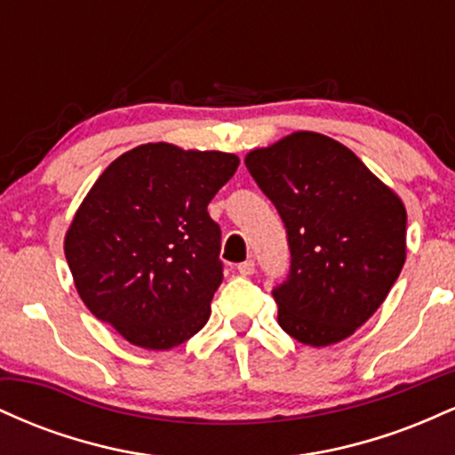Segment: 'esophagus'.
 I'll return each instance as SVG.
<instances>
[{
    "instance_id": "obj_1",
    "label": "esophagus",
    "mask_w": 455,
    "mask_h": 455,
    "mask_svg": "<svg viewBox=\"0 0 455 455\" xmlns=\"http://www.w3.org/2000/svg\"><path fill=\"white\" fill-rule=\"evenodd\" d=\"M254 269H257V265H254V260H243V263L237 265V271L242 275H252Z\"/></svg>"
}]
</instances>
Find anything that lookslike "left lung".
<instances>
[{"instance_id":"8db88e82","label":"left lung","mask_w":455,"mask_h":455,"mask_svg":"<svg viewBox=\"0 0 455 455\" xmlns=\"http://www.w3.org/2000/svg\"><path fill=\"white\" fill-rule=\"evenodd\" d=\"M245 166L289 239V275L271 291L280 327L310 347L344 340L398 280L404 205L351 149L318 132L250 151Z\"/></svg>"}]
</instances>
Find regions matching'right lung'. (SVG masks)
I'll return each instance as SVG.
<instances>
[{
  "label": "right lung",
  "mask_w": 455,
  "mask_h": 455,
  "mask_svg": "<svg viewBox=\"0 0 455 455\" xmlns=\"http://www.w3.org/2000/svg\"><path fill=\"white\" fill-rule=\"evenodd\" d=\"M237 166L224 151L148 143L104 169L64 242L93 316L149 351L201 331L224 278L222 233L207 205Z\"/></svg>",
  "instance_id": "add662e5"
}]
</instances>
